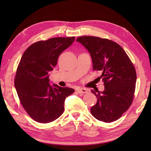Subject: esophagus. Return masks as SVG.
Wrapping results in <instances>:
<instances>
[{
	"label": "esophagus",
	"instance_id": "34e87169",
	"mask_svg": "<svg viewBox=\"0 0 151 151\" xmlns=\"http://www.w3.org/2000/svg\"><path fill=\"white\" fill-rule=\"evenodd\" d=\"M76 91H77L78 93H88V90L87 89H85V88H78L76 89Z\"/></svg>",
	"mask_w": 151,
	"mask_h": 151
}]
</instances>
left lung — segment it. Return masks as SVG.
Instances as JSON below:
<instances>
[{
  "mask_svg": "<svg viewBox=\"0 0 151 151\" xmlns=\"http://www.w3.org/2000/svg\"><path fill=\"white\" fill-rule=\"evenodd\" d=\"M90 54L93 69L102 73L99 79L104 90H91L97 102L91 113L99 121L110 123L121 117L132 104L136 72L127 53L119 45L107 39L82 36L76 39Z\"/></svg>",
  "mask_w": 151,
  "mask_h": 151,
  "instance_id": "8db88e82",
  "label": "left lung"
}]
</instances>
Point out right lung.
I'll return each instance as SVG.
<instances>
[{"mask_svg": "<svg viewBox=\"0 0 151 151\" xmlns=\"http://www.w3.org/2000/svg\"><path fill=\"white\" fill-rule=\"evenodd\" d=\"M75 37H53L33 43L22 54L15 78V87L22 106L34 121L47 123L63 114L67 97L75 91L49 84V73Z\"/></svg>", "mask_w": 151, "mask_h": 151, "instance_id": "1", "label": "right lung"}]
</instances>
